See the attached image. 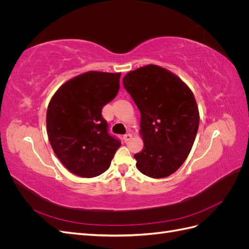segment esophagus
Segmentation results:
<instances>
[{"mask_svg": "<svg viewBox=\"0 0 249 249\" xmlns=\"http://www.w3.org/2000/svg\"><path fill=\"white\" fill-rule=\"evenodd\" d=\"M123 138H124V142H127V141H130L132 139V135L131 134H125V135H124Z\"/></svg>", "mask_w": 249, "mask_h": 249, "instance_id": "34e87169", "label": "esophagus"}]
</instances>
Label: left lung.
Returning a JSON list of instances; mask_svg holds the SVG:
<instances>
[{
  "mask_svg": "<svg viewBox=\"0 0 249 249\" xmlns=\"http://www.w3.org/2000/svg\"><path fill=\"white\" fill-rule=\"evenodd\" d=\"M123 84L141 114L143 149L136 166L147 177L166 178L189 155L199 125L196 101L176 74L158 65L126 73Z\"/></svg>",
  "mask_w": 249,
  "mask_h": 249,
  "instance_id": "1",
  "label": "left lung"
}]
</instances>
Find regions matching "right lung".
<instances>
[{"label":"right lung","mask_w":249,"mask_h":249,"mask_svg":"<svg viewBox=\"0 0 249 249\" xmlns=\"http://www.w3.org/2000/svg\"><path fill=\"white\" fill-rule=\"evenodd\" d=\"M120 73L88 71L67 81L49 104L48 136L58 159L71 172L93 178L106 171L120 140L102 115L117 95Z\"/></svg>","instance_id":"right-lung-1"}]
</instances>
